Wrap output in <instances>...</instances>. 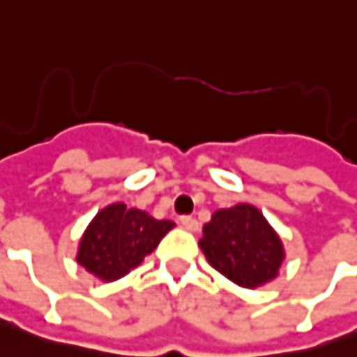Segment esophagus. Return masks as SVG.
<instances>
[{"label": "esophagus", "instance_id": "obj_1", "mask_svg": "<svg viewBox=\"0 0 357 357\" xmlns=\"http://www.w3.org/2000/svg\"><path fill=\"white\" fill-rule=\"evenodd\" d=\"M181 225H183L186 230H190V232L199 230V220H197L195 216H181Z\"/></svg>", "mask_w": 357, "mask_h": 357}]
</instances>
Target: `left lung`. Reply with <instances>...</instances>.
I'll list each match as a JSON object with an SVG mask.
<instances>
[{"label":"left lung","mask_w":357,"mask_h":357,"mask_svg":"<svg viewBox=\"0 0 357 357\" xmlns=\"http://www.w3.org/2000/svg\"><path fill=\"white\" fill-rule=\"evenodd\" d=\"M199 246L214 270L242 288L274 280L286 256L280 236L252 204L216 211Z\"/></svg>","instance_id":"8db88e82"}]
</instances>
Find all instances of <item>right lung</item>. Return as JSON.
Instances as JSON below:
<instances>
[{
	"label": "right lung",
	"instance_id": "obj_1",
	"mask_svg": "<svg viewBox=\"0 0 357 357\" xmlns=\"http://www.w3.org/2000/svg\"><path fill=\"white\" fill-rule=\"evenodd\" d=\"M174 228L139 208L115 202L99 211L79 242L77 262L99 280L113 282L129 274Z\"/></svg>",
	"mask_w": 357,
	"mask_h": 357
}]
</instances>
